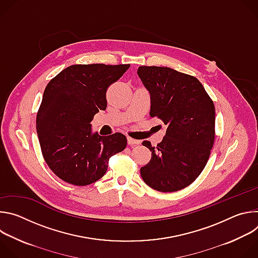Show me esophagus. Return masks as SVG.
Segmentation results:
<instances>
[{"mask_svg": "<svg viewBox=\"0 0 258 258\" xmlns=\"http://www.w3.org/2000/svg\"><path fill=\"white\" fill-rule=\"evenodd\" d=\"M140 142L138 141V140H135V139H133V138H127V144L130 145V146H135V145H138Z\"/></svg>", "mask_w": 258, "mask_h": 258, "instance_id": "esophagus-1", "label": "esophagus"}]
</instances>
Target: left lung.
Wrapping results in <instances>:
<instances>
[{"label": "left lung", "mask_w": 258, "mask_h": 258, "mask_svg": "<svg viewBox=\"0 0 258 258\" xmlns=\"http://www.w3.org/2000/svg\"><path fill=\"white\" fill-rule=\"evenodd\" d=\"M138 76L151 95V117L167 126L156 147L143 142L152 156L141 167V176L156 191H179L208 161L215 137L213 101L195 77L169 67L140 66Z\"/></svg>", "instance_id": "obj_1"}]
</instances>
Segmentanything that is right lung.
Listing matches in <instances>:
<instances>
[{
    "label": "right lung",
    "instance_id": "add662e5",
    "mask_svg": "<svg viewBox=\"0 0 258 258\" xmlns=\"http://www.w3.org/2000/svg\"><path fill=\"white\" fill-rule=\"evenodd\" d=\"M130 64H76L47 85L36 114V132L43 157L62 180L87 186L100 179L110 157L126 147L120 133L92 134L91 121L107 107L106 92Z\"/></svg>",
    "mask_w": 258,
    "mask_h": 258
}]
</instances>
